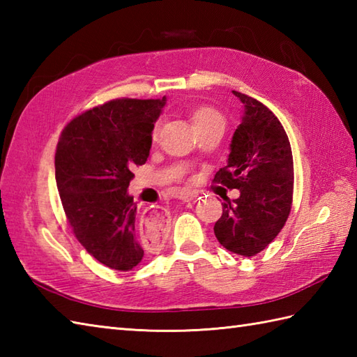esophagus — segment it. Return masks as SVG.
<instances>
[{
	"mask_svg": "<svg viewBox=\"0 0 357 357\" xmlns=\"http://www.w3.org/2000/svg\"><path fill=\"white\" fill-rule=\"evenodd\" d=\"M196 198V195L195 193H184L183 196H181V201H184V202H190V201H193Z\"/></svg>",
	"mask_w": 357,
	"mask_h": 357,
	"instance_id": "1",
	"label": "esophagus"
}]
</instances>
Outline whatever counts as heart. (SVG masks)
<instances>
[{
  "label": "heart",
  "instance_id": "heart-1",
  "mask_svg": "<svg viewBox=\"0 0 357 357\" xmlns=\"http://www.w3.org/2000/svg\"><path fill=\"white\" fill-rule=\"evenodd\" d=\"M192 121H193L195 128H202V127H207V126L216 124V123H224L222 116L219 115V113L215 109H211V107H199V109H196L192 113ZM159 130H161V123H156L155 127H153V132H151V138L158 139Z\"/></svg>",
  "mask_w": 357,
  "mask_h": 357
}]
</instances>
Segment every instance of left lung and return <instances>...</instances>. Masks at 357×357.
I'll use <instances>...</instances> for the list:
<instances>
[{
  "mask_svg": "<svg viewBox=\"0 0 357 357\" xmlns=\"http://www.w3.org/2000/svg\"><path fill=\"white\" fill-rule=\"evenodd\" d=\"M233 93L244 104V115L233 133L229 161L213 181L238 188L241 195L222 204L215 234L229 252L255 256L278 236L290 215L293 155L273 112L252 96Z\"/></svg>",
  "mask_w": 357,
  "mask_h": 357,
  "instance_id": "8db88e82",
  "label": "left lung"
}]
</instances>
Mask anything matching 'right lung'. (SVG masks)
<instances>
[{"mask_svg": "<svg viewBox=\"0 0 357 357\" xmlns=\"http://www.w3.org/2000/svg\"><path fill=\"white\" fill-rule=\"evenodd\" d=\"M165 101H109L72 119L58 141L55 178L67 221L81 245L113 270H132L144 257L127 188L150 155Z\"/></svg>", "mask_w": 357, "mask_h": 357, "instance_id": "add662e5", "label": "right lung"}]
</instances>
